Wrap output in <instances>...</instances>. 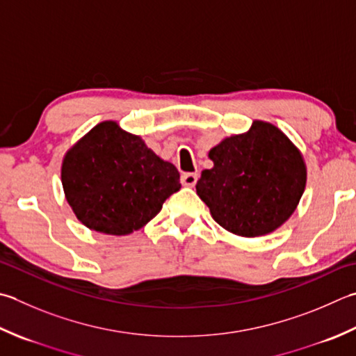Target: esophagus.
I'll list each match as a JSON object with an SVG mask.
<instances>
[{
	"label": "esophagus",
	"mask_w": 356,
	"mask_h": 356,
	"mask_svg": "<svg viewBox=\"0 0 356 356\" xmlns=\"http://www.w3.org/2000/svg\"><path fill=\"white\" fill-rule=\"evenodd\" d=\"M197 179H199L197 172H186V174H184V176H182V184L185 186H194V185H196V182H197Z\"/></svg>",
	"instance_id": "esophagus-1"
}]
</instances>
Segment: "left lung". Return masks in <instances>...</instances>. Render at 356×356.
<instances>
[{
	"label": "left lung",
	"instance_id": "8db88e82",
	"mask_svg": "<svg viewBox=\"0 0 356 356\" xmlns=\"http://www.w3.org/2000/svg\"><path fill=\"white\" fill-rule=\"evenodd\" d=\"M214 162L197 180L199 197L220 227L256 238L281 227L295 211L305 186V165L287 137L270 123L254 122L210 151Z\"/></svg>",
	"mask_w": 356,
	"mask_h": 356
}]
</instances>
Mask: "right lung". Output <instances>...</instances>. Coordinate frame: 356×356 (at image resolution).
<instances>
[{
	"mask_svg": "<svg viewBox=\"0 0 356 356\" xmlns=\"http://www.w3.org/2000/svg\"><path fill=\"white\" fill-rule=\"evenodd\" d=\"M61 182L76 218L106 234H129L180 190L179 171L138 136L103 122L67 152Z\"/></svg>",
	"mask_w": 356,
	"mask_h": 356,
	"instance_id": "right-lung-1",
	"label": "right lung"
}]
</instances>
